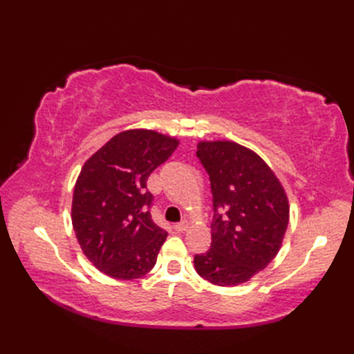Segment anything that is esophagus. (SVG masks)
<instances>
[{
  "label": "esophagus",
  "mask_w": 354,
  "mask_h": 354,
  "mask_svg": "<svg viewBox=\"0 0 354 354\" xmlns=\"http://www.w3.org/2000/svg\"><path fill=\"white\" fill-rule=\"evenodd\" d=\"M173 228H175L178 232H184V231L189 230V222H187V221H183V222L176 223L175 227H173Z\"/></svg>",
  "instance_id": "esophagus-1"
}]
</instances>
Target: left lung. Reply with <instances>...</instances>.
<instances>
[{"label":"left lung","instance_id":"1","mask_svg":"<svg viewBox=\"0 0 354 354\" xmlns=\"http://www.w3.org/2000/svg\"><path fill=\"white\" fill-rule=\"evenodd\" d=\"M213 193L212 246L194 269L217 286L250 280L274 260L289 223V202L275 173L234 141H201L196 152Z\"/></svg>","mask_w":354,"mask_h":354}]
</instances>
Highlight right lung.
I'll return each instance as SVG.
<instances>
[{"mask_svg": "<svg viewBox=\"0 0 354 354\" xmlns=\"http://www.w3.org/2000/svg\"><path fill=\"white\" fill-rule=\"evenodd\" d=\"M178 145L155 131H124L82 167L73 194V228L82 251L103 274L133 280L155 266L167 232L152 221L147 178Z\"/></svg>", "mask_w": 354, "mask_h": 354, "instance_id": "obj_1", "label": "right lung"}]
</instances>
